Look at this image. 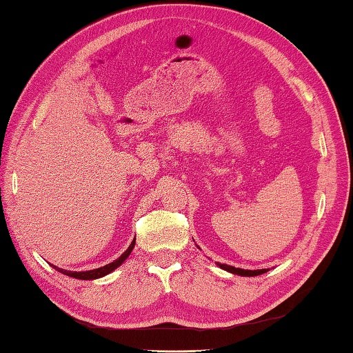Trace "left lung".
I'll return each mask as SVG.
<instances>
[{"instance_id": "left-lung-1", "label": "left lung", "mask_w": 353, "mask_h": 353, "mask_svg": "<svg viewBox=\"0 0 353 353\" xmlns=\"http://www.w3.org/2000/svg\"><path fill=\"white\" fill-rule=\"evenodd\" d=\"M221 270H225L230 274H235V276H241V277H254V276H261V274H265L270 270H243V268H235V266H230L226 263H217Z\"/></svg>"}]
</instances>
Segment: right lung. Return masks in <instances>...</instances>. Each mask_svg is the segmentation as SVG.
<instances>
[{
	"mask_svg": "<svg viewBox=\"0 0 353 353\" xmlns=\"http://www.w3.org/2000/svg\"><path fill=\"white\" fill-rule=\"evenodd\" d=\"M134 243H136V238L133 239V243L128 245L127 250L118 257V259H115L114 262H110V263H108L105 266H100V268L91 270V271H79V272H77V271H67V270H63V268H58V266H55V265H52V266L58 272L65 274V276L77 279V280H96V279H101V277L108 276V274H110L112 271H115L118 266H121L124 263V261L127 259L128 256H130L132 250L134 248Z\"/></svg>",
	"mask_w": 353,
	"mask_h": 353,
	"instance_id": "add662e5",
	"label": "right lung"
}]
</instances>
